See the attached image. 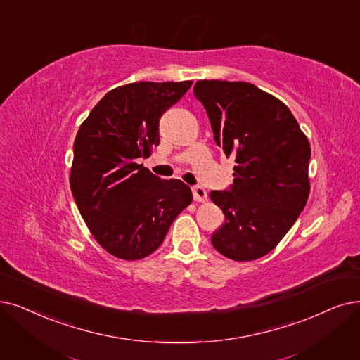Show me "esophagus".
I'll return each instance as SVG.
<instances>
[{"mask_svg":"<svg viewBox=\"0 0 360 360\" xmlns=\"http://www.w3.org/2000/svg\"><path fill=\"white\" fill-rule=\"evenodd\" d=\"M192 193H193V199L196 200V202H205V200L208 199V193L204 188H200V186H195V188L192 189Z\"/></svg>","mask_w":360,"mask_h":360,"instance_id":"1","label":"esophagus"}]
</instances>
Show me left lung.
Instances as JSON below:
<instances>
[{"label":"left lung","mask_w":360,"mask_h":360,"mask_svg":"<svg viewBox=\"0 0 360 360\" xmlns=\"http://www.w3.org/2000/svg\"><path fill=\"white\" fill-rule=\"evenodd\" d=\"M193 93L217 146L236 162L230 191L210 193L224 212L211 242L230 260H257L278 245L306 207L310 143L288 106L254 84L202 79Z\"/></svg>","instance_id":"obj_1"}]
</instances>
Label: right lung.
<instances>
[{"mask_svg": "<svg viewBox=\"0 0 360 360\" xmlns=\"http://www.w3.org/2000/svg\"><path fill=\"white\" fill-rule=\"evenodd\" d=\"M192 81L133 82L110 90L75 137L70 191L93 238L113 257L140 260L161 245L192 202L181 180H161L137 164L160 145V120Z\"/></svg>", "mask_w": 360, "mask_h": 360, "instance_id": "right-lung-1", "label": "right lung"}]
</instances>
